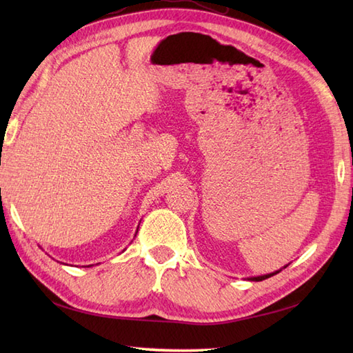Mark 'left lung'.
<instances>
[{
    "label": "left lung",
    "instance_id": "1",
    "mask_svg": "<svg viewBox=\"0 0 353 353\" xmlns=\"http://www.w3.org/2000/svg\"><path fill=\"white\" fill-rule=\"evenodd\" d=\"M288 267V264L285 265L283 268H287ZM282 270V268H281ZM281 270H276V272H273V273H268V274H262V276H253V277H247V279L249 281H254V282H259V281H264V279H267V277H272V276H274V274H277L281 272Z\"/></svg>",
    "mask_w": 353,
    "mask_h": 353
}]
</instances>
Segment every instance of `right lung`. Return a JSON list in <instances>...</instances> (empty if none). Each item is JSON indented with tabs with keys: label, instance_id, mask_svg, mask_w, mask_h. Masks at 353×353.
Listing matches in <instances>:
<instances>
[{
	"label": "right lung",
	"instance_id": "right-lung-1",
	"mask_svg": "<svg viewBox=\"0 0 353 353\" xmlns=\"http://www.w3.org/2000/svg\"><path fill=\"white\" fill-rule=\"evenodd\" d=\"M137 232H138V230H137ZM88 267H91V265H88Z\"/></svg>",
	"mask_w": 353,
	"mask_h": 353
}]
</instances>
